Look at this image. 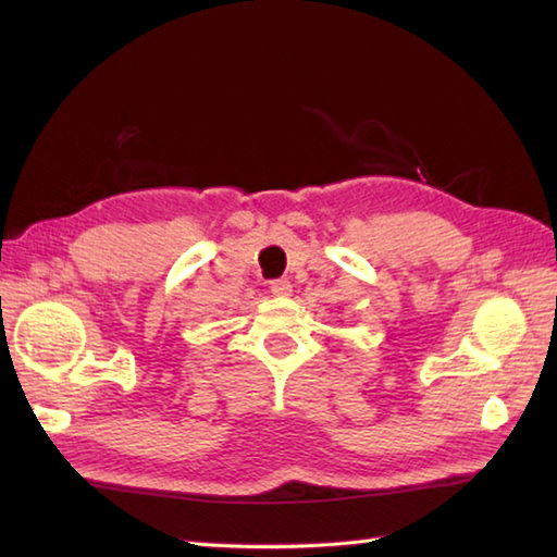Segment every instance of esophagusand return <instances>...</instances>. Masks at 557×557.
Masks as SVG:
<instances>
[{
	"instance_id": "esophagus-1",
	"label": "esophagus",
	"mask_w": 557,
	"mask_h": 557,
	"mask_svg": "<svg viewBox=\"0 0 557 557\" xmlns=\"http://www.w3.org/2000/svg\"><path fill=\"white\" fill-rule=\"evenodd\" d=\"M270 292L275 294V297H289V294H292V282L289 280H272L270 282Z\"/></svg>"
}]
</instances>
